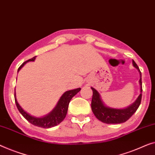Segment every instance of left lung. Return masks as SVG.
Instances as JSON below:
<instances>
[{"label":"left lung","instance_id":"1","mask_svg":"<svg viewBox=\"0 0 155 155\" xmlns=\"http://www.w3.org/2000/svg\"><path fill=\"white\" fill-rule=\"evenodd\" d=\"M133 65L137 68L140 73L139 84L140 85V94L138 97L134 102L132 104L129 106L127 108H114L105 106L103 101H101L100 94L94 87H91L92 90V98L91 102V108L94 115L99 120L107 124H119L126 122L132 115L137 111L138 108L139 107L142 97V81H141V72L138 68L137 63L134 61H132Z\"/></svg>","mask_w":155,"mask_h":155}]
</instances>
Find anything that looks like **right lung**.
I'll list each match as a JSON object with an SVG mask.
<instances>
[{"label":"right lung","instance_id":"1","mask_svg":"<svg viewBox=\"0 0 155 155\" xmlns=\"http://www.w3.org/2000/svg\"><path fill=\"white\" fill-rule=\"evenodd\" d=\"M35 58L36 56H35L33 58H32L29 59L28 61L24 62V63L18 68V71H19L21 69L22 67L26 63H28V62L34 61L35 60ZM80 91L81 88L79 87V88L66 91L63 95L61 96V97L60 98V100L58 101L56 106H55V107L53 109V110H51V112H50L49 114H47V115H45V116L41 117H37L33 116V115H30L29 114H28L27 112L25 111V110L21 107V106L18 104L17 98H16V92H15V100L18 111L21 113V114L28 121L31 122V124H33V125L39 127L50 128L58 125V124L61 123V122L64 119V117H65L67 115V113H68L69 103H70L71 98H72L75 94H77Z\"/></svg>","mask_w":155,"mask_h":155}]
</instances>
